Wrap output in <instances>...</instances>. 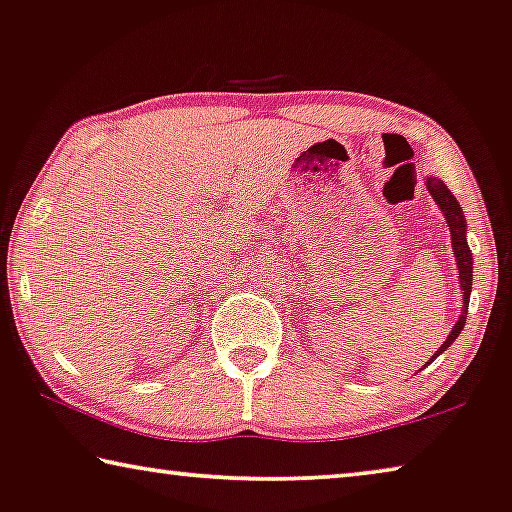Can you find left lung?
<instances>
[{
    "mask_svg": "<svg viewBox=\"0 0 512 512\" xmlns=\"http://www.w3.org/2000/svg\"><path fill=\"white\" fill-rule=\"evenodd\" d=\"M427 190H430L434 202L439 204V209L444 211L448 230H451L453 253L457 259V278H460L462 296H464V312L460 315V319H457V324L453 326V331L446 338L444 345L439 347V352L432 356V358H437L441 352H446V349L453 345L457 335H460V331L464 329V324H467V308H469V296H471V276H474V262H471V250L467 246V223H464V213H462L460 202L455 200V195L448 190L446 183L437 177L427 179Z\"/></svg>",
    "mask_w": 512,
    "mask_h": 512,
    "instance_id": "obj_1",
    "label": "left lung"
}]
</instances>
